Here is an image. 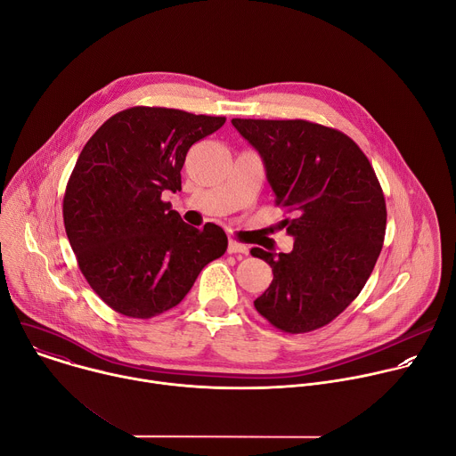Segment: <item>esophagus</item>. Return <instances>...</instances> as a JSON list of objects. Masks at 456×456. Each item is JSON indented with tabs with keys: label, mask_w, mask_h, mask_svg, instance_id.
<instances>
[{
	"label": "esophagus",
	"mask_w": 456,
	"mask_h": 456,
	"mask_svg": "<svg viewBox=\"0 0 456 456\" xmlns=\"http://www.w3.org/2000/svg\"><path fill=\"white\" fill-rule=\"evenodd\" d=\"M227 250H229V254H248V247L241 245L238 241H229Z\"/></svg>",
	"instance_id": "obj_1"
}]
</instances>
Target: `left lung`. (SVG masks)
I'll use <instances>...</instances> for the list:
<instances>
[{"label": "left lung", "instance_id": "8db88e82", "mask_svg": "<svg viewBox=\"0 0 456 456\" xmlns=\"http://www.w3.org/2000/svg\"><path fill=\"white\" fill-rule=\"evenodd\" d=\"M264 159L276 206L292 213L285 254H250L273 267V283L254 301L273 327L305 334L334 321L362 290L382 248L386 202L361 148L339 129L296 120L232 118Z\"/></svg>", "mask_w": 456, "mask_h": 456}]
</instances>
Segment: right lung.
I'll use <instances>...</instances> for the list:
<instances>
[{
	"instance_id": "obj_1",
	"label": "right lung",
	"mask_w": 456,
	"mask_h": 456,
	"mask_svg": "<svg viewBox=\"0 0 456 456\" xmlns=\"http://www.w3.org/2000/svg\"><path fill=\"white\" fill-rule=\"evenodd\" d=\"M225 117L134 106L110 117L83 148L62 199L77 264L115 312L150 319L176 306L227 250L222 227H191L162 200L182 189L189 148Z\"/></svg>"
}]
</instances>
